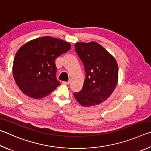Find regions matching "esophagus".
Listing matches in <instances>:
<instances>
[{"label": "esophagus", "instance_id": "esophagus-1", "mask_svg": "<svg viewBox=\"0 0 151 151\" xmlns=\"http://www.w3.org/2000/svg\"><path fill=\"white\" fill-rule=\"evenodd\" d=\"M62 83L66 84V85H68V84L70 83V81H62Z\"/></svg>", "mask_w": 151, "mask_h": 151}]
</instances>
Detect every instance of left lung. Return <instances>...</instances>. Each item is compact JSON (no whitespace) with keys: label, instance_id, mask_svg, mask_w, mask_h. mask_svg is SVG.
<instances>
[{"label":"left lung","instance_id":"left-lung-1","mask_svg":"<svg viewBox=\"0 0 151 151\" xmlns=\"http://www.w3.org/2000/svg\"><path fill=\"white\" fill-rule=\"evenodd\" d=\"M75 50L83 64L86 78L82 89L73 93L74 97L83 106L101 104L111 95L117 86V63L97 42H78Z\"/></svg>","mask_w":151,"mask_h":151}]
</instances>
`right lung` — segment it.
<instances>
[{
    "label": "right lung",
    "instance_id": "right-lung-1",
    "mask_svg": "<svg viewBox=\"0 0 151 151\" xmlns=\"http://www.w3.org/2000/svg\"><path fill=\"white\" fill-rule=\"evenodd\" d=\"M71 45L60 39L44 36L20 47L15 55L12 72L24 93L34 99L49 95L60 85L55 60L67 52Z\"/></svg>",
    "mask_w": 151,
    "mask_h": 151
}]
</instances>
